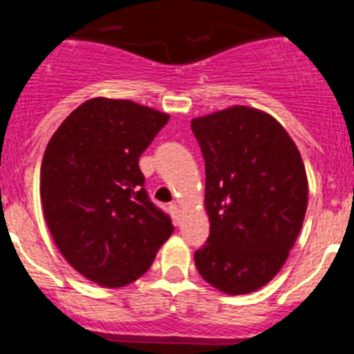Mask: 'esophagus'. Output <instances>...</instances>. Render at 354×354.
Returning <instances> with one entry per match:
<instances>
[{"instance_id": "obj_1", "label": "esophagus", "mask_w": 354, "mask_h": 354, "mask_svg": "<svg viewBox=\"0 0 354 354\" xmlns=\"http://www.w3.org/2000/svg\"><path fill=\"white\" fill-rule=\"evenodd\" d=\"M170 212H171V218H174L175 223H179V218H180V209L177 204H171L170 205Z\"/></svg>"}]
</instances>
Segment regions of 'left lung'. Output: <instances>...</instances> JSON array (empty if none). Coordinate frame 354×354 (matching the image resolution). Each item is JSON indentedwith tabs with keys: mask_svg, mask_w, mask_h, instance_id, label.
I'll list each match as a JSON object with an SVG mask.
<instances>
[{
	"mask_svg": "<svg viewBox=\"0 0 354 354\" xmlns=\"http://www.w3.org/2000/svg\"><path fill=\"white\" fill-rule=\"evenodd\" d=\"M205 161L209 237L195 252L205 282L248 294L273 280L301 230L308 183L296 143L271 115L232 106L193 118Z\"/></svg>",
	"mask_w": 354,
	"mask_h": 354,
	"instance_id": "obj_1",
	"label": "left lung"
}]
</instances>
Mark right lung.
Returning <instances> with one entry per match:
<instances>
[{"label": "right lung", "mask_w": 354, "mask_h": 354, "mask_svg": "<svg viewBox=\"0 0 354 354\" xmlns=\"http://www.w3.org/2000/svg\"><path fill=\"white\" fill-rule=\"evenodd\" d=\"M168 115L95 97L62 122L44 152L40 198L65 261L102 287H124L150 268L174 232L150 202L140 156Z\"/></svg>", "instance_id": "obj_1"}]
</instances>
